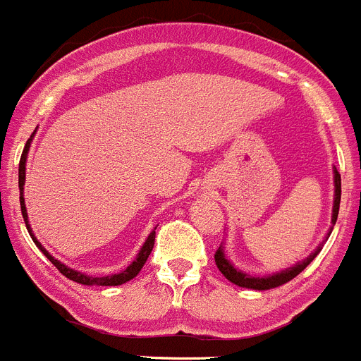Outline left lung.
I'll return each instance as SVG.
<instances>
[{
    "label": "left lung",
    "instance_id": "8db88e82",
    "mask_svg": "<svg viewBox=\"0 0 361 361\" xmlns=\"http://www.w3.org/2000/svg\"><path fill=\"white\" fill-rule=\"evenodd\" d=\"M332 178H334V201H332V215H331V228H329L327 237L323 239V243H319L318 248L312 252L310 255H307L305 259L298 261L295 264L288 267V269L281 270V272L270 274V276H252V274H246L243 270H239L232 261L228 259L226 252H224V243H221L219 250L215 252V263H217V269L223 272V276L226 277L228 281L233 283L237 286H243V288H250V290H270V288H276V286H281L285 283H288L290 279H294L298 274L303 272L307 267L314 261V257L322 252L323 245L331 235L332 228L336 224V219H338V212H340V199H341V177L338 173V169L332 168Z\"/></svg>",
    "mask_w": 361,
    "mask_h": 361
}]
</instances>
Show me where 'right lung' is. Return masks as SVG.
I'll return each mask as SVG.
<instances>
[{
    "label": "right lung",
    "instance_id": "right-lung-1",
    "mask_svg": "<svg viewBox=\"0 0 361 361\" xmlns=\"http://www.w3.org/2000/svg\"><path fill=\"white\" fill-rule=\"evenodd\" d=\"M36 133V131H34ZM34 133L30 135V138L27 140L25 144V149H23V153H21V160H20V173H18V184H20V206H21V215H23V219H25V226L27 230H29V235L32 237L34 245L38 246L39 250H42V254L47 257L49 261H51L54 267H56L58 270H60L61 274L66 277H69L71 281H76L80 283V285H98V286H118V285H124V283L131 281L133 277L138 276V272L142 270V267L146 264L147 257H149L151 250H153V246H155V230L157 226L151 230V233L147 235V239L144 241L142 248L138 250L137 257H135V261L131 264H129L128 269H124L122 272L118 274H111V276H102V277H94V276H87V274L80 272V270H75L71 269V267H67V264H63L61 261H58L56 257H52L51 254H49L45 248H43L42 243L34 237L32 233V228H30L29 224V215H27V206H25V197H23V186H25V164H27V153H29V147H30V142H32L34 138Z\"/></svg>",
    "mask_w": 361,
    "mask_h": 361
}]
</instances>
